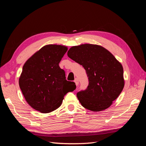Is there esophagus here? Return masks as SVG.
I'll return each mask as SVG.
<instances>
[{"label":"esophagus","instance_id":"1","mask_svg":"<svg viewBox=\"0 0 146 146\" xmlns=\"http://www.w3.org/2000/svg\"><path fill=\"white\" fill-rule=\"evenodd\" d=\"M74 82H75V83H76V86H77V85H78V83H79L78 79V78H76V79H75V80H74Z\"/></svg>","mask_w":146,"mask_h":146}]
</instances>
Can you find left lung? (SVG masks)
<instances>
[{
    "label": "left lung",
    "instance_id": "obj_1",
    "mask_svg": "<svg viewBox=\"0 0 146 146\" xmlns=\"http://www.w3.org/2000/svg\"><path fill=\"white\" fill-rule=\"evenodd\" d=\"M68 56L83 66L88 77L86 89L77 93L83 107L92 111L110 107L124 86L122 64L104 47L90 44L72 47Z\"/></svg>",
    "mask_w": 146,
    "mask_h": 146
}]
</instances>
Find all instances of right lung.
Masks as SVG:
<instances>
[{
	"mask_svg": "<svg viewBox=\"0 0 146 146\" xmlns=\"http://www.w3.org/2000/svg\"><path fill=\"white\" fill-rule=\"evenodd\" d=\"M67 50L63 46H45L23 66L19 87L27 103L41 113L58 108L66 93L76 90V83L66 80L65 71L59 66Z\"/></svg>",
	"mask_w": 146,
	"mask_h": 146,
	"instance_id": "right-lung-1",
	"label": "right lung"
}]
</instances>
